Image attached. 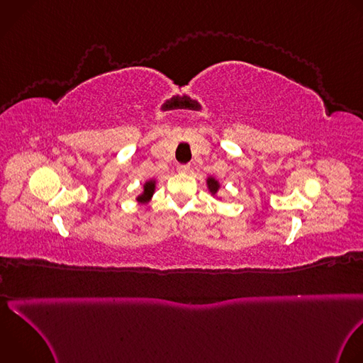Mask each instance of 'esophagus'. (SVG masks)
Segmentation results:
<instances>
[{
    "label": "esophagus",
    "instance_id": "1",
    "mask_svg": "<svg viewBox=\"0 0 363 363\" xmlns=\"http://www.w3.org/2000/svg\"><path fill=\"white\" fill-rule=\"evenodd\" d=\"M178 172L179 174H188L189 172V165H178Z\"/></svg>",
    "mask_w": 363,
    "mask_h": 363
}]
</instances>
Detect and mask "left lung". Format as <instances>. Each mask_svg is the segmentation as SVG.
I'll use <instances>...</instances> for the list:
<instances>
[{"instance_id": "8db88e82", "label": "left lung", "mask_w": 363, "mask_h": 363, "mask_svg": "<svg viewBox=\"0 0 363 363\" xmlns=\"http://www.w3.org/2000/svg\"><path fill=\"white\" fill-rule=\"evenodd\" d=\"M206 188H208V191L211 192L213 196L221 199V198L217 195L218 191H220V188H221V184H220V181H218L216 177H208V178H206Z\"/></svg>"}]
</instances>
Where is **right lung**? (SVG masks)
I'll return each mask as SVG.
<instances>
[{"mask_svg": "<svg viewBox=\"0 0 363 363\" xmlns=\"http://www.w3.org/2000/svg\"><path fill=\"white\" fill-rule=\"evenodd\" d=\"M155 189H157V179H147L145 184H143V191L136 196V201L139 203H146L152 199L153 194H155Z\"/></svg>", "mask_w": 363, "mask_h": 363, "instance_id": "add662e5", "label": "right lung"}]
</instances>
